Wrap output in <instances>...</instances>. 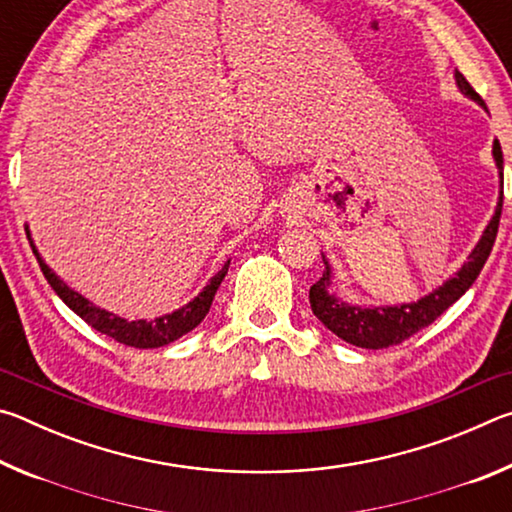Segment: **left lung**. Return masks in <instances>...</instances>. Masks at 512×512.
Wrapping results in <instances>:
<instances>
[{
	"mask_svg": "<svg viewBox=\"0 0 512 512\" xmlns=\"http://www.w3.org/2000/svg\"><path fill=\"white\" fill-rule=\"evenodd\" d=\"M456 83L463 94H467V97L474 99L476 103H481L485 108L483 99L476 94V90L467 83V79L458 72V69H456ZM492 153H495L499 171H504V153H501V144L497 140H495V146H492ZM501 178H504V173H501ZM501 205H504V189H501L495 216H492V221L488 223V228H485L481 241L472 250V255L467 257V262L463 264L461 271H458L452 280H447L443 287L429 293L427 298L411 302V305H400V307H377V309L352 307L348 302L336 300V296H332V293H327V287H329V268H327V273L309 289L311 311H314L320 323H323L327 329H332L339 339L357 345V348L384 350V348H391V345H400L402 341L411 339L415 332H420L422 327L431 325L445 309L452 307L454 302L472 287L476 277H479L485 259L490 257V250L495 246L499 219H501Z\"/></svg>",
	"mask_w": 512,
	"mask_h": 512,
	"instance_id": "left-lung-1",
	"label": "left lung"
}]
</instances>
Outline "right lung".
<instances>
[{
    "label": "right lung",
    "mask_w": 512,
    "mask_h": 512,
    "mask_svg": "<svg viewBox=\"0 0 512 512\" xmlns=\"http://www.w3.org/2000/svg\"><path fill=\"white\" fill-rule=\"evenodd\" d=\"M27 239L31 244L33 255H36V259H38L42 275L47 277L51 289L58 293L60 300H63L65 305L74 311V314H79L90 327H94L101 334L110 336V339H115L117 343L131 345V348H142V350L144 348H162V345L173 343L183 334L192 332V329L207 316V311H210L214 293L221 287L223 277L228 275V266H230V262H225L221 271L212 277L210 284H207V287L183 309L173 311V314H169V316L155 318V320H131V323H128V320L119 318L115 314H108V311H103L97 305H92L90 300H85L81 293L69 289L67 284L60 280V277L51 271L45 262H42V257L38 255L36 246H33L29 232H27Z\"/></svg>",
    "instance_id": "right-lung-1"
}]
</instances>
